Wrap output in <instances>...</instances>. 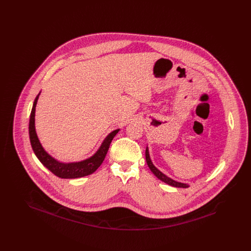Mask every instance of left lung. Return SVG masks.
<instances>
[{
	"instance_id": "8db88e82",
	"label": "left lung",
	"mask_w": 251,
	"mask_h": 251,
	"mask_svg": "<svg viewBox=\"0 0 251 251\" xmlns=\"http://www.w3.org/2000/svg\"><path fill=\"white\" fill-rule=\"evenodd\" d=\"M146 161H147V164H148V166L150 167L151 171L160 180L164 181L165 183H167V184L170 185V186L177 187V188H187V187H189V185H188L187 183L179 182V181H177V180H175V179H171V178L167 177V175L164 174L162 171H160V170L153 165V163H152V161H151V159L148 146H147V148H146Z\"/></svg>"
}]
</instances>
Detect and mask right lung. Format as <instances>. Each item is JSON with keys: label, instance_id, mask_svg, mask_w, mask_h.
Masks as SVG:
<instances>
[{"label": "right lung", "instance_id": "right-lung-1", "mask_svg": "<svg viewBox=\"0 0 251 251\" xmlns=\"http://www.w3.org/2000/svg\"><path fill=\"white\" fill-rule=\"evenodd\" d=\"M41 91L36 96L33 108L30 115V121H29V136L30 142L33 148L37 159L41 162V164L45 167H47L50 172H52L55 176L62 178V179H76L82 178L84 176L90 175L94 173L96 170L102 164L108 150L109 146L112 142L113 138L116 134L120 131V129H117L111 131L107 136L103 139L102 143L100 148L97 150L95 153L84 160L78 161V162H60L54 157L50 155L45 151L43 146L40 143L38 136L36 134V125H35V117H36V106L38 100V98Z\"/></svg>", "mask_w": 251, "mask_h": 251}]
</instances>
